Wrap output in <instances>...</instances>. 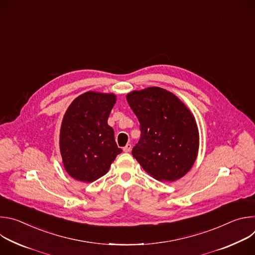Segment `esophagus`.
Listing matches in <instances>:
<instances>
[{"instance_id":"34e87169","label":"esophagus","mask_w":255,"mask_h":255,"mask_svg":"<svg viewBox=\"0 0 255 255\" xmlns=\"http://www.w3.org/2000/svg\"><path fill=\"white\" fill-rule=\"evenodd\" d=\"M131 149H132V145H131L130 143L126 144V146L123 147V150H124L125 152H129V151H131Z\"/></svg>"}]
</instances>
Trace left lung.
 Masks as SVG:
<instances>
[{"label":"left lung","instance_id":"left-lung-1","mask_svg":"<svg viewBox=\"0 0 255 255\" xmlns=\"http://www.w3.org/2000/svg\"><path fill=\"white\" fill-rule=\"evenodd\" d=\"M126 98L141 131L132 155L157 180L183 177L199 150V130L191 111L176 96L158 87L133 91Z\"/></svg>","mask_w":255,"mask_h":255}]
</instances>
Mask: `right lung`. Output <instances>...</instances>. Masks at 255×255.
<instances>
[{
	"label": "right lung",
	"mask_w": 255,
	"mask_h": 255,
	"mask_svg": "<svg viewBox=\"0 0 255 255\" xmlns=\"http://www.w3.org/2000/svg\"><path fill=\"white\" fill-rule=\"evenodd\" d=\"M116 103L114 94L87 92L67 108L63 116L59 147L67 173L91 183L106 174L122 152L108 118Z\"/></svg>",
	"instance_id": "1"
}]
</instances>
